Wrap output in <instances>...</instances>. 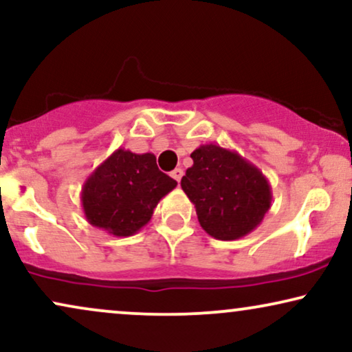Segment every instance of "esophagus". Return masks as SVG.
<instances>
[{
  "label": "esophagus",
  "instance_id": "obj_1",
  "mask_svg": "<svg viewBox=\"0 0 352 352\" xmlns=\"http://www.w3.org/2000/svg\"><path fill=\"white\" fill-rule=\"evenodd\" d=\"M170 175H172L173 179H175L177 182H180L182 177H184V170H182V168H173V170L170 172Z\"/></svg>",
  "mask_w": 352,
  "mask_h": 352
}]
</instances>
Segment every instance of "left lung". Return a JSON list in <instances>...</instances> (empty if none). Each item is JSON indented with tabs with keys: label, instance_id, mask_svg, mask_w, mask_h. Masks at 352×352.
<instances>
[{
	"label": "left lung",
	"instance_id": "1",
	"mask_svg": "<svg viewBox=\"0 0 352 352\" xmlns=\"http://www.w3.org/2000/svg\"><path fill=\"white\" fill-rule=\"evenodd\" d=\"M191 159L180 185L195 204L199 226L217 240H237L256 229L273 199L263 172L212 143L195 149Z\"/></svg>",
	"mask_w": 352,
	"mask_h": 352
}]
</instances>
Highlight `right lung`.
<instances>
[{
  "label": "right lung",
  "instance_id": "add662e5",
  "mask_svg": "<svg viewBox=\"0 0 352 352\" xmlns=\"http://www.w3.org/2000/svg\"><path fill=\"white\" fill-rule=\"evenodd\" d=\"M177 182L157 168L155 155L117 149L87 177L81 190L89 224L115 237H130L153 217Z\"/></svg>",
  "mask_w": 352,
  "mask_h": 352
}]
</instances>
